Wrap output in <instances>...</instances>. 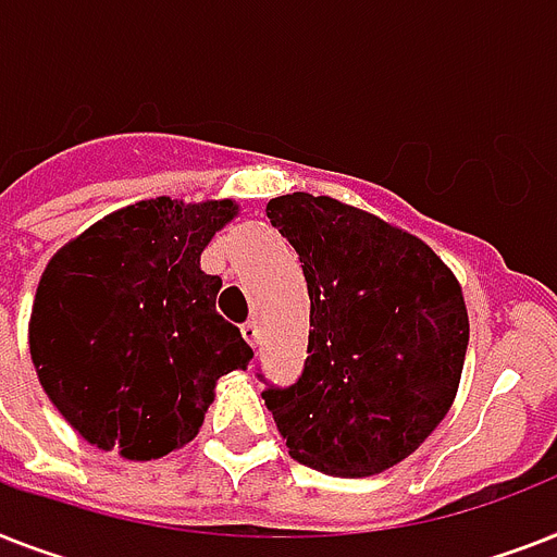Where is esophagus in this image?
<instances>
[{"mask_svg": "<svg viewBox=\"0 0 557 557\" xmlns=\"http://www.w3.org/2000/svg\"><path fill=\"white\" fill-rule=\"evenodd\" d=\"M243 337L251 343V349H257V346H260V325H257V320H248V323H243Z\"/></svg>", "mask_w": 557, "mask_h": 557, "instance_id": "34e87169", "label": "esophagus"}]
</instances>
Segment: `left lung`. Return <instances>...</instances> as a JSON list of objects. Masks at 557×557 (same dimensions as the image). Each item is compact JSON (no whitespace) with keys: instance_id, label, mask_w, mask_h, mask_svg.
<instances>
[{"instance_id":"8db88e82","label":"left lung","mask_w":557,"mask_h":557,"mask_svg":"<svg viewBox=\"0 0 557 557\" xmlns=\"http://www.w3.org/2000/svg\"><path fill=\"white\" fill-rule=\"evenodd\" d=\"M271 225L300 255L311 300L300 381L263 392L288 455L337 478L406 460L455 404L469 346L458 277L414 234L306 191Z\"/></svg>"}]
</instances>
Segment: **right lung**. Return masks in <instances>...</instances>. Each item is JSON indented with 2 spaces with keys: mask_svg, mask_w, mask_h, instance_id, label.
<instances>
[{
  "mask_svg": "<svg viewBox=\"0 0 557 557\" xmlns=\"http://www.w3.org/2000/svg\"><path fill=\"white\" fill-rule=\"evenodd\" d=\"M239 214L234 200L125 206L45 265L30 360L59 414L97 449L157 460L200 432L216 381L255 357L216 314L223 280L200 255Z\"/></svg>",
  "mask_w": 557,
  "mask_h": 557,
  "instance_id": "obj_1",
  "label": "right lung"
}]
</instances>
